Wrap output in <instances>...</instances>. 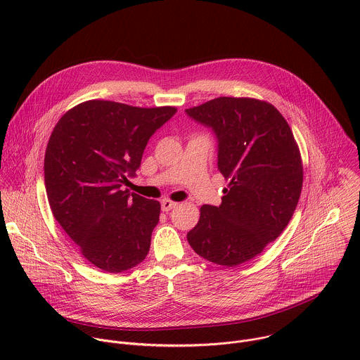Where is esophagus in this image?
Segmentation results:
<instances>
[{"mask_svg": "<svg viewBox=\"0 0 360 360\" xmlns=\"http://www.w3.org/2000/svg\"><path fill=\"white\" fill-rule=\"evenodd\" d=\"M176 202H172V200H169V199H164L162 202H161V208H162V211L164 212H169L171 210H174L175 207H176Z\"/></svg>", "mask_w": 360, "mask_h": 360, "instance_id": "esophagus-1", "label": "esophagus"}]
</instances>
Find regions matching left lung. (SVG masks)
I'll return each instance as SVG.
<instances>
[{
  "label": "left lung",
  "mask_w": 360,
  "mask_h": 360,
  "mask_svg": "<svg viewBox=\"0 0 360 360\" xmlns=\"http://www.w3.org/2000/svg\"><path fill=\"white\" fill-rule=\"evenodd\" d=\"M185 112L214 131L218 169L229 181L219 207L200 208L188 242L203 259L238 266L289 224L303 182L299 148L286 120L265 101L219 96Z\"/></svg>",
  "instance_id": "1"
}]
</instances>
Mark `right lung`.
<instances>
[{
    "mask_svg": "<svg viewBox=\"0 0 360 360\" xmlns=\"http://www.w3.org/2000/svg\"><path fill=\"white\" fill-rule=\"evenodd\" d=\"M176 112L112 101L82 102L49 136L44 181L54 218L96 268L120 274L141 264L161 205L122 189L149 138Z\"/></svg>",
    "mask_w": 360,
    "mask_h": 360,
    "instance_id": "add662e5",
    "label": "right lung"
}]
</instances>
